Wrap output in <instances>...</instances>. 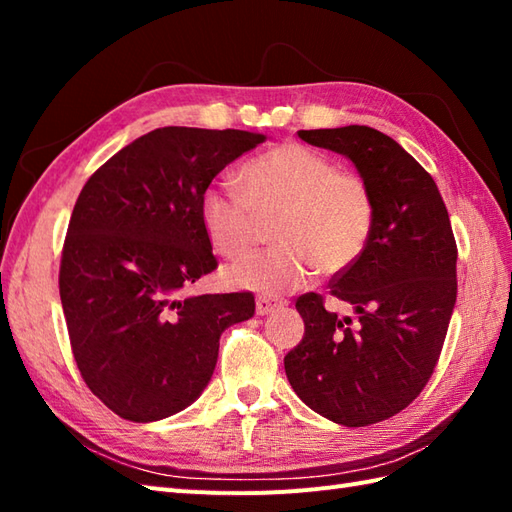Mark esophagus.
<instances>
[{
    "label": "esophagus",
    "mask_w": 512,
    "mask_h": 512,
    "mask_svg": "<svg viewBox=\"0 0 512 512\" xmlns=\"http://www.w3.org/2000/svg\"><path fill=\"white\" fill-rule=\"evenodd\" d=\"M281 306H286V301L273 299V297H257V301H255V310H257L259 317H264V314L275 312V310L281 308Z\"/></svg>",
    "instance_id": "obj_1"
}]
</instances>
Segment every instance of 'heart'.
Wrapping results in <instances>:
<instances>
[{
    "label": "heart",
    "instance_id": "obj_1",
    "mask_svg": "<svg viewBox=\"0 0 512 512\" xmlns=\"http://www.w3.org/2000/svg\"><path fill=\"white\" fill-rule=\"evenodd\" d=\"M242 189H209L200 200V222L224 257H244L259 237V220H275V248L226 270L231 286L279 295L312 277L352 266L372 233L374 200L363 178L334 169L303 145L288 143L248 160Z\"/></svg>",
    "mask_w": 512,
    "mask_h": 512
}]
</instances>
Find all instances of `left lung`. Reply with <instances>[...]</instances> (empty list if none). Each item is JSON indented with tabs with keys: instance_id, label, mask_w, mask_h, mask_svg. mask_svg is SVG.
<instances>
[{
	"instance_id": "1",
	"label": "left lung",
	"mask_w": 512,
	"mask_h": 512,
	"mask_svg": "<svg viewBox=\"0 0 512 512\" xmlns=\"http://www.w3.org/2000/svg\"><path fill=\"white\" fill-rule=\"evenodd\" d=\"M308 145L352 160L374 200L363 253L330 281L356 314L297 299L306 323L284 358L292 389L343 427L387 420L418 398L436 367L458 297V246L436 182L394 138L365 125L301 129Z\"/></svg>"
}]
</instances>
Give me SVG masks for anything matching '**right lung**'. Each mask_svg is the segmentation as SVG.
Segmentation results:
<instances>
[{"mask_svg": "<svg viewBox=\"0 0 512 512\" xmlns=\"http://www.w3.org/2000/svg\"><path fill=\"white\" fill-rule=\"evenodd\" d=\"M264 134L160 127L105 162L74 204L59 295L85 385L118 416L154 422L209 385L250 292L187 295L217 262L200 222L213 178Z\"/></svg>", "mask_w": 512, "mask_h": 512, "instance_id": "1", "label": "right lung"}]
</instances>
